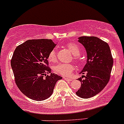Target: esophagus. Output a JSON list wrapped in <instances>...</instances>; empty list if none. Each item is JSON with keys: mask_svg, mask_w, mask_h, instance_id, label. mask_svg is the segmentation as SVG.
I'll return each instance as SVG.
<instances>
[{"mask_svg": "<svg viewBox=\"0 0 124 124\" xmlns=\"http://www.w3.org/2000/svg\"><path fill=\"white\" fill-rule=\"evenodd\" d=\"M63 78L64 80H65L66 81H67V82H70V81H71V79L70 78H68V77H63Z\"/></svg>", "mask_w": 124, "mask_h": 124, "instance_id": "1", "label": "esophagus"}]
</instances>
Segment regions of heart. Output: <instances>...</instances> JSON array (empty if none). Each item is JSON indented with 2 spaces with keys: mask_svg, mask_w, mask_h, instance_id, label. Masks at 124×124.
<instances>
[{
  "mask_svg": "<svg viewBox=\"0 0 124 124\" xmlns=\"http://www.w3.org/2000/svg\"><path fill=\"white\" fill-rule=\"evenodd\" d=\"M67 47L74 56V60L78 61V57L80 54L81 50L78 45L71 42L67 45ZM48 61L55 62L56 60V54L54 50H52L48 56ZM74 70V66L71 63H59L54 67V71L56 73L61 76H68Z\"/></svg>",
  "mask_w": 124,
  "mask_h": 124,
  "instance_id": "heart-1",
  "label": "heart"
}]
</instances>
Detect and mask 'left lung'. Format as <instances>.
<instances>
[{"mask_svg":"<svg viewBox=\"0 0 124 124\" xmlns=\"http://www.w3.org/2000/svg\"><path fill=\"white\" fill-rule=\"evenodd\" d=\"M78 42L85 48L87 61L78 78L81 87L76 93L82 98H89L100 92L107 85L110 77L113 59L107 42L96 37H80Z\"/></svg>","mask_w":124,"mask_h":124,"instance_id":"1","label":"left lung"}]
</instances>
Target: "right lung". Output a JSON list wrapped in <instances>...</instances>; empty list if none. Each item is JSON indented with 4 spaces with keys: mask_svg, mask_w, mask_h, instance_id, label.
Here are the masks:
<instances>
[{
    "mask_svg": "<svg viewBox=\"0 0 124 124\" xmlns=\"http://www.w3.org/2000/svg\"><path fill=\"white\" fill-rule=\"evenodd\" d=\"M56 44L52 39L25 41L16 47L11 65L15 81L21 92L31 99L42 101L53 93L56 82L62 77L51 73L48 56Z\"/></svg>",
    "mask_w": 124,
    "mask_h": 124,
    "instance_id": "add662e5",
    "label": "right lung"
}]
</instances>
